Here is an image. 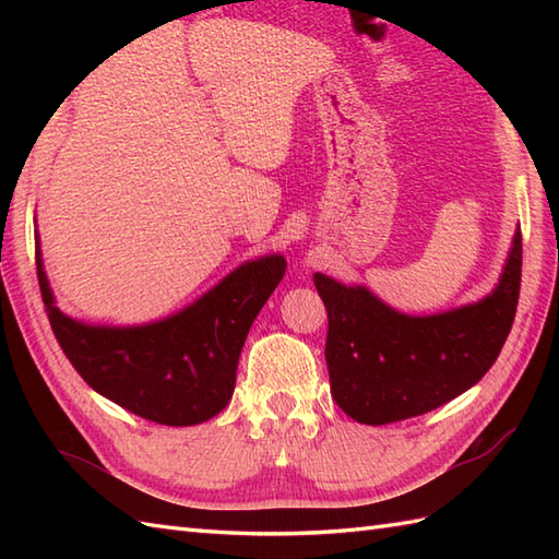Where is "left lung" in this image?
I'll return each mask as SVG.
<instances>
[{"instance_id":"obj_1","label":"left lung","mask_w":559,"mask_h":559,"mask_svg":"<svg viewBox=\"0 0 559 559\" xmlns=\"http://www.w3.org/2000/svg\"><path fill=\"white\" fill-rule=\"evenodd\" d=\"M329 312L331 396L362 425H386L444 406L478 384L514 324L521 286V230L502 276L483 300L437 314H403L365 286L314 273Z\"/></svg>"}]
</instances>
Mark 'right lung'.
Returning <instances> with one entry per match:
<instances>
[{
  "label": "right lung",
  "mask_w": 559,
  "mask_h": 559,
  "mask_svg": "<svg viewBox=\"0 0 559 559\" xmlns=\"http://www.w3.org/2000/svg\"><path fill=\"white\" fill-rule=\"evenodd\" d=\"M35 266L55 336L83 382L139 418L187 427L230 403L249 326L286 273V259L245 261L185 310L136 326L86 324L59 310L40 235Z\"/></svg>",
  "instance_id": "1"
}]
</instances>
